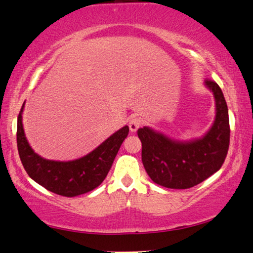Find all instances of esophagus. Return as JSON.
<instances>
[{"label": "esophagus", "instance_id": "34e87169", "mask_svg": "<svg viewBox=\"0 0 253 253\" xmlns=\"http://www.w3.org/2000/svg\"><path fill=\"white\" fill-rule=\"evenodd\" d=\"M128 125H129L130 131H131V132H135V131L138 130V128H139L140 125H141V122H140L139 118L131 117V118L129 119V124H128Z\"/></svg>", "mask_w": 253, "mask_h": 253}]
</instances>
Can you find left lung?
Wrapping results in <instances>:
<instances>
[{
  "mask_svg": "<svg viewBox=\"0 0 253 253\" xmlns=\"http://www.w3.org/2000/svg\"><path fill=\"white\" fill-rule=\"evenodd\" d=\"M213 95L214 119L203 136L176 139L144 126L137 134L141 141V160L151 180L170 189H187L203 182L221 168L230 140L228 106L217 83L206 81Z\"/></svg>",
  "mask_w": 253,
  "mask_h": 253,
  "instance_id": "8db88e82",
  "label": "left lung"
}]
</instances>
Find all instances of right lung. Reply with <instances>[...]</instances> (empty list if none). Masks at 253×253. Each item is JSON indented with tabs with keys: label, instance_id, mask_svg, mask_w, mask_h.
I'll return each instance as SVG.
<instances>
[{
	"label": "right lung",
	"instance_id": "1",
	"mask_svg": "<svg viewBox=\"0 0 253 253\" xmlns=\"http://www.w3.org/2000/svg\"><path fill=\"white\" fill-rule=\"evenodd\" d=\"M24 104L17 117V149L27 174L47 190L56 195L76 197L91 191L106 178L129 128L124 126L85 156L59 162L36 154L27 140L23 127Z\"/></svg>",
	"mask_w": 253,
	"mask_h": 253
}]
</instances>
